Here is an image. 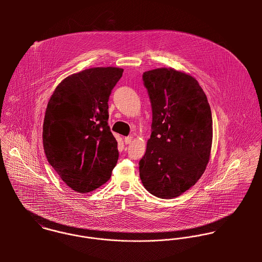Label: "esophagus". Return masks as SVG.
I'll return each instance as SVG.
<instances>
[{"label": "esophagus", "mask_w": 262, "mask_h": 262, "mask_svg": "<svg viewBox=\"0 0 262 262\" xmlns=\"http://www.w3.org/2000/svg\"><path fill=\"white\" fill-rule=\"evenodd\" d=\"M132 140H133L132 136H127V137H125L124 142H125V144H130L132 142Z\"/></svg>", "instance_id": "obj_1"}]
</instances>
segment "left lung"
<instances>
[{
	"instance_id": "8db88e82",
	"label": "left lung",
	"mask_w": 262,
	"mask_h": 262,
	"mask_svg": "<svg viewBox=\"0 0 262 262\" xmlns=\"http://www.w3.org/2000/svg\"><path fill=\"white\" fill-rule=\"evenodd\" d=\"M152 109L151 135L139 161L144 187L172 199L192 187L209 162L213 120L207 97L190 75L173 69L144 73Z\"/></svg>"
}]
</instances>
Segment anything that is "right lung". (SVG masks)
<instances>
[{
  "mask_svg": "<svg viewBox=\"0 0 262 262\" xmlns=\"http://www.w3.org/2000/svg\"><path fill=\"white\" fill-rule=\"evenodd\" d=\"M118 68H95L64 78L51 96L43 123L49 164L77 192L111 178L119 152L108 125L109 98L122 77Z\"/></svg>",
  "mask_w": 262,
  "mask_h": 262,
  "instance_id": "right-lung-1",
  "label": "right lung"
}]
</instances>
